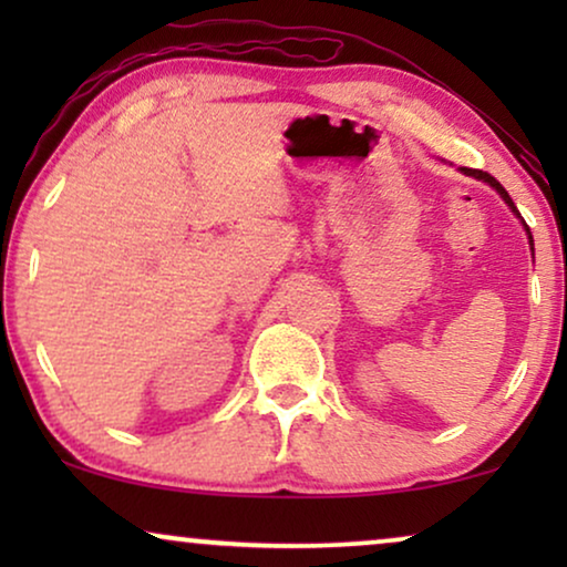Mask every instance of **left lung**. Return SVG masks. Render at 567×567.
Instances as JSON below:
<instances>
[{
    "mask_svg": "<svg viewBox=\"0 0 567 567\" xmlns=\"http://www.w3.org/2000/svg\"><path fill=\"white\" fill-rule=\"evenodd\" d=\"M462 173H464V175H470V177H477V181H483V183H487V185H491V188H495V190H498V196H501L503 200H506V204L511 206V212H514V214L518 216V219H522V214H518V212H516L514 200H511V196H508V193H506V188H503V185H501L498 181H495V177H493V175H487V173H483V169H470V167H462ZM524 227H526V224H524ZM526 235H529V245H532V252H534V239H532V231H529V227H526Z\"/></svg>",
    "mask_w": 567,
    "mask_h": 567,
    "instance_id": "1",
    "label": "left lung"
}]
</instances>
